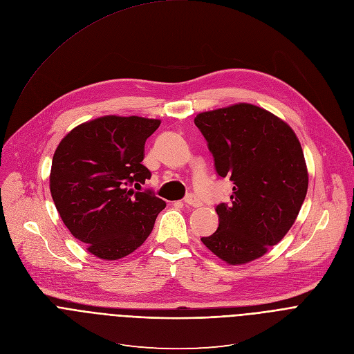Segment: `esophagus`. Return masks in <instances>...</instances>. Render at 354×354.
Returning a JSON list of instances; mask_svg holds the SVG:
<instances>
[{"label": "esophagus", "mask_w": 354, "mask_h": 354, "mask_svg": "<svg viewBox=\"0 0 354 354\" xmlns=\"http://www.w3.org/2000/svg\"><path fill=\"white\" fill-rule=\"evenodd\" d=\"M183 202H185V205L195 206V207H198V206H201V205H202V201H201L195 194L186 195V196H185V199H183Z\"/></svg>", "instance_id": "34e87169"}]
</instances>
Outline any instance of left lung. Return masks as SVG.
Returning a JSON list of instances; mask_svg holds the SVG:
<instances>
[{
	"mask_svg": "<svg viewBox=\"0 0 354 354\" xmlns=\"http://www.w3.org/2000/svg\"><path fill=\"white\" fill-rule=\"evenodd\" d=\"M219 178H229V203L215 210L219 226L203 245L229 265L263 256L283 239L308 194V168L293 129L250 104L196 115Z\"/></svg>",
	"mask_w": 354,
	"mask_h": 354,
	"instance_id": "1",
	"label": "left lung"
}]
</instances>
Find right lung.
<instances>
[{
  "label": "right lung",
  "mask_w": 354,
  "mask_h": 354,
  "mask_svg": "<svg viewBox=\"0 0 354 354\" xmlns=\"http://www.w3.org/2000/svg\"><path fill=\"white\" fill-rule=\"evenodd\" d=\"M159 120L101 116L59 142L50 175L58 214L73 236L105 261L138 249L151 234L165 201L140 186L151 179L142 165L147 139Z\"/></svg>",
  "instance_id": "1"
}]
</instances>
